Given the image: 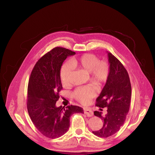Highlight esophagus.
<instances>
[{"label":"esophagus","instance_id":"34e87169","mask_svg":"<svg viewBox=\"0 0 155 155\" xmlns=\"http://www.w3.org/2000/svg\"><path fill=\"white\" fill-rule=\"evenodd\" d=\"M84 113L88 117H92L93 115H94V112L92 111V110L91 109L88 108H84Z\"/></svg>","mask_w":155,"mask_h":155}]
</instances>
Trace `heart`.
I'll use <instances>...</instances> for the list:
<instances>
[{"label":"heart","mask_w":155,"mask_h":155,"mask_svg":"<svg viewBox=\"0 0 155 155\" xmlns=\"http://www.w3.org/2000/svg\"><path fill=\"white\" fill-rule=\"evenodd\" d=\"M71 65L90 73V79L98 85L106 81L109 74V66L106 61H100L97 57L94 54H85L81 56L74 58L71 61ZM71 66L65 63L61 67L60 78L63 85H67L68 79L71 73ZM98 92L97 87L89 85L78 87L74 93V97L83 104H87L90 100L95 97Z\"/></svg>","instance_id":"heart-1"}]
</instances>
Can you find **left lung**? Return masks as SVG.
<instances>
[{
	"label": "left lung",
	"mask_w": 155,
	"mask_h": 155,
	"mask_svg": "<svg viewBox=\"0 0 155 155\" xmlns=\"http://www.w3.org/2000/svg\"><path fill=\"white\" fill-rule=\"evenodd\" d=\"M107 53L109 74L106 84L96 100V106L107 107V113L103 117L101 112L94 111V115L104 121V125L100 130L92 131L95 135L101 138L114 135L124 124L131 95V83L127 70L114 55Z\"/></svg>",
	"instance_id": "1"
}]
</instances>
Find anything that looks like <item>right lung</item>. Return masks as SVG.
<instances>
[{
	"label": "right lung",
	"mask_w": 155,
	"mask_h": 155,
	"mask_svg": "<svg viewBox=\"0 0 155 155\" xmlns=\"http://www.w3.org/2000/svg\"><path fill=\"white\" fill-rule=\"evenodd\" d=\"M75 52L55 47L41 57L35 65L28 81L27 110L37 129L49 138L60 137L70 127V118L76 113H84L82 108L69 105L56 107L62 89L60 69L67 57Z\"/></svg>",
	"instance_id": "right-lung-1"
}]
</instances>
